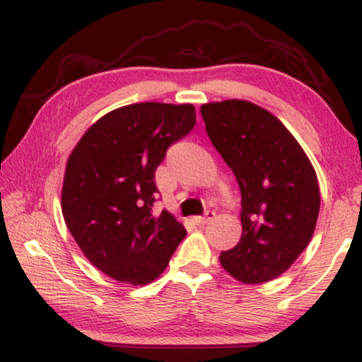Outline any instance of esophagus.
Segmentation results:
<instances>
[{"mask_svg": "<svg viewBox=\"0 0 362 362\" xmlns=\"http://www.w3.org/2000/svg\"><path fill=\"white\" fill-rule=\"evenodd\" d=\"M213 216H215V211H206L205 216H194L192 221L197 224V226H204V224L209 223L210 220H213Z\"/></svg>", "mask_w": 362, "mask_h": 362, "instance_id": "obj_1", "label": "esophagus"}]
</instances>
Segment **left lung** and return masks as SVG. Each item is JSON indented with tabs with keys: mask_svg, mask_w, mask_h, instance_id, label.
<instances>
[{
	"mask_svg": "<svg viewBox=\"0 0 362 362\" xmlns=\"http://www.w3.org/2000/svg\"><path fill=\"white\" fill-rule=\"evenodd\" d=\"M206 134L242 194V237L221 252L234 279L262 284L295 263L315 234L321 195L310 158L279 118L240 99L200 107Z\"/></svg>",
	"mask_w": 362,
	"mask_h": 362,
	"instance_id": "left-lung-1",
	"label": "left lung"
}]
</instances>
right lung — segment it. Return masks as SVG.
<instances>
[{
	"instance_id": "1",
	"label": "right lung",
	"mask_w": 362,
	"mask_h": 362,
	"mask_svg": "<svg viewBox=\"0 0 362 362\" xmlns=\"http://www.w3.org/2000/svg\"><path fill=\"white\" fill-rule=\"evenodd\" d=\"M195 125L192 104L139 103L100 117L65 165L61 206L83 255L114 281L146 286L162 274L186 229L152 215L156 170Z\"/></svg>"
}]
</instances>
